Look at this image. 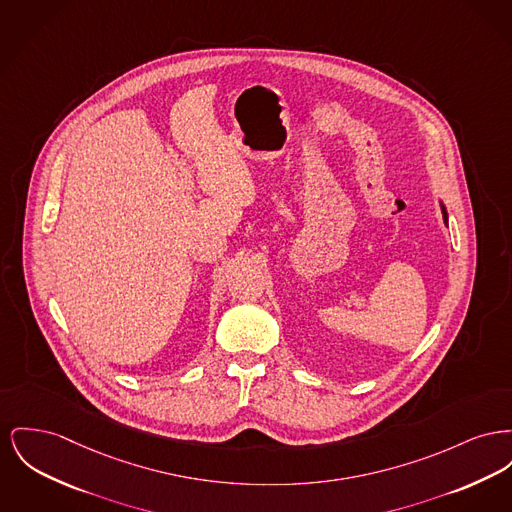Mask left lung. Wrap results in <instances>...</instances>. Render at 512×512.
I'll return each instance as SVG.
<instances>
[{
	"label": "left lung",
	"mask_w": 512,
	"mask_h": 512,
	"mask_svg": "<svg viewBox=\"0 0 512 512\" xmlns=\"http://www.w3.org/2000/svg\"><path fill=\"white\" fill-rule=\"evenodd\" d=\"M443 218H445V222H447V211L443 209Z\"/></svg>",
	"instance_id": "left-lung-1"
}]
</instances>
